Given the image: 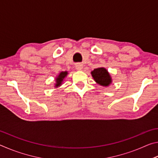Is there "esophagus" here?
<instances>
[{
	"label": "esophagus",
	"mask_w": 158,
	"mask_h": 158,
	"mask_svg": "<svg viewBox=\"0 0 158 158\" xmlns=\"http://www.w3.org/2000/svg\"><path fill=\"white\" fill-rule=\"evenodd\" d=\"M75 68L77 70H81L83 68H84V65H83V64L81 63H77L75 65Z\"/></svg>",
	"instance_id": "esophagus-1"
}]
</instances>
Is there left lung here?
<instances>
[{
    "instance_id": "left-lung-1",
    "label": "left lung",
    "mask_w": 158,
    "mask_h": 158,
    "mask_svg": "<svg viewBox=\"0 0 158 158\" xmlns=\"http://www.w3.org/2000/svg\"><path fill=\"white\" fill-rule=\"evenodd\" d=\"M91 75L94 81L102 86H109L112 83V79L107 69L105 68H98L91 71Z\"/></svg>"
}]
</instances>
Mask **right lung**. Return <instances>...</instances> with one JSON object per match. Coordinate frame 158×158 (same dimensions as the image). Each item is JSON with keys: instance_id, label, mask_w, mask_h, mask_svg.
I'll use <instances>...</instances> for the list:
<instances>
[{"instance_id": "obj_1", "label": "right lung", "mask_w": 158, "mask_h": 158, "mask_svg": "<svg viewBox=\"0 0 158 158\" xmlns=\"http://www.w3.org/2000/svg\"><path fill=\"white\" fill-rule=\"evenodd\" d=\"M68 74V71H65V72H61L55 78V84H54V87L55 88H58L60 87L61 85L63 84V81L64 79L65 78L67 75Z\"/></svg>"}]
</instances>
